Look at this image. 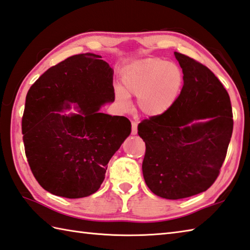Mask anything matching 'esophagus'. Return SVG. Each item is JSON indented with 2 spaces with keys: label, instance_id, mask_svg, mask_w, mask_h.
<instances>
[{
  "label": "esophagus",
  "instance_id": "1",
  "mask_svg": "<svg viewBox=\"0 0 250 250\" xmlns=\"http://www.w3.org/2000/svg\"><path fill=\"white\" fill-rule=\"evenodd\" d=\"M132 129H131V134L132 135H135L138 133V124H136L135 121H132Z\"/></svg>",
  "mask_w": 250,
  "mask_h": 250
}]
</instances>
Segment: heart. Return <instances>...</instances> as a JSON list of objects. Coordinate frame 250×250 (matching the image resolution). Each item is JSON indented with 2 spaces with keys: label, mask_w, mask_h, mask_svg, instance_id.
<instances>
[{
  "label": "heart",
  "mask_w": 250,
  "mask_h": 250,
  "mask_svg": "<svg viewBox=\"0 0 250 250\" xmlns=\"http://www.w3.org/2000/svg\"><path fill=\"white\" fill-rule=\"evenodd\" d=\"M122 87H116L120 104H129V95L138 96L141 112L160 117L172 108L184 84V75L177 63L159 57H148L132 62L122 73Z\"/></svg>",
  "instance_id": "heart-1"
}]
</instances>
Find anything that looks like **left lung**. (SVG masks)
Segmentation results:
<instances>
[{
	"instance_id": "8db88e82",
	"label": "left lung",
	"mask_w": 250,
	"mask_h": 250,
	"mask_svg": "<svg viewBox=\"0 0 250 250\" xmlns=\"http://www.w3.org/2000/svg\"><path fill=\"white\" fill-rule=\"evenodd\" d=\"M174 56L184 75L178 101L167 114L138 126L146 145L145 183L166 199L190 197L211 187L233 132L231 101L222 83L203 63L178 52Z\"/></svg>"
}]
</instances>
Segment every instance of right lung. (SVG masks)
Wrapping results in <instances>:
<instances>
[{
    "label": "right lung",
    "instance_id": "1",
    "mask_svg": "<svg viewBox=\"0 0 250 250\" xmlns=\"http://www.w3.org/2000/svg\"><path fill=\"white\" fill-rule=\"evenodd\" d=\"M101 58L92 53L68 57L27 93L21 129L28 164L39 184L56 196L95 193L131 133L128 118L100 112L115 101L114 70ZM72 105L78 114H62Z\"/></svg>",
    "mask_w": 250,
    "mask_h": 250
}]
</instances>
